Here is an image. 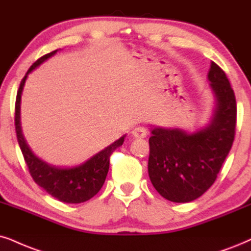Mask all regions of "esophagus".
I'll return each instance as SVG.
<instances>
[{"instance_id": "34e87169", "label": "esophagus", "mask_w": 251, "mask_h": 251, "mask_svg": "<svg viewBox=\"0 0 251 251\" xmlns=\"http://www.w3.org/2000/svg\"><path fill=\"white\" fill-rule=\"evenodd\" d=\"M132 135L136 139H144V138H146V135H147V131H146V128L139 126V127H135L134 129H133Z\"/></svg>"}]
</instances>
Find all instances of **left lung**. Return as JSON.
I'll list each match as a JSON object with an SVG mask.
<instances>
[{
  "instance_id": "obj_1",
  "label": "left lung",
  "mask_w": 251,
  "mask_h": 251,
  "mask_svg": "<svg viewBox=\"0 0 251 251\" xmlns=\"http://www.w3.org/2000/svg\"><path fill=\"white\" fill-rule=\"evenodd\" d=\"M214 96L210 122L195 132L151 126L148 175L163 198L189 202L217 179L235 136L236 100L226 74L212 62L207 75Z\"/></svg>"
}]
</instances>
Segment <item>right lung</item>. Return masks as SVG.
<instances>
[{"label":"right lung","instance_id":"right-lung-1","mask_svg":"<svg viewBox=\"0 0 251 251\" xmlns=\"http://www.w3.org/2000/svg\"><path fill=\"white\" fill-rule=\"evenodd\" d=\"M58 50H53L49 54L41 56L31 66L21 82L17 91L15 106V126L17 140L24 160L30 171L31 176L40 188L47 193L54 197L60 201L68 204H80L91 199L100 191L105 182L107 171L110 167V155L115 149L120 147L125 140V135L120 136L118 140L107 146L100 151L93 155L83 163L75 167H56L45 162L31 151L26 140H25L21 124V100L23 93L25 81L28 74L39 67L43 62L53 56Z\"/></svg>","mask_w":251,"mask_h":251}]
</instances>
